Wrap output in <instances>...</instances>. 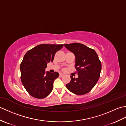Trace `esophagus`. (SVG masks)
Returning <instances> with one entry per match:
<instances>
[{"instance_id": "34e87169", "label": "esophagus", "mask_w": 126, "mask_h": 126, "mask_svg": "<svg viewBox=\"0 0 126 126\" xmlns=\"http://www.w3.org/2000/svg\"><path fill=\"white\" fill-rule=\"evenodd\" d=\"M64 75L63 74H62V73L60 74V77H62V76H63Z\"/></svg>"}]
</instances>
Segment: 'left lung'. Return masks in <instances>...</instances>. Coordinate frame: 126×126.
I'll list each match as a JSON object with an SVG mask.
<instances>
[{"label": "left lung", "instance_id": "left-lung-1", "mask_svg": "<svg viewBox=\"0 0 126 126\" xmlns=\"http://www.w3.org/2000/svg\"><path fill=\"white\" fill-rule=\"evenodd\" d=\"M64 47L75 56V68L78 78L70 76L66 84L67 89L76 95L89 93L100 78L101 63L95 51L79 43L64 44Z\"/></svg>", "mask_w": 126, "mask_h": 126}]
</instances>
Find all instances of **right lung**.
I'll return each instance as SVG.
<instances>
[{
  "mask_svg": "<svg viewBox=\"0 0 126 126\" xmlns=\"http://www.w3.org/2000/svg\"><path fill=\"white\" fill-rule=\"evenodd\" d=\"M63 44H40L25 53L20 64L21 81L28 93L34 97L43 98L53 89L59 73L45 72L47 64L53 60L55 53Z\"/></svg>",
  "mask_w": 126,
  "mask_h": 126,
  "instance_id": "obj_1",
  "label": "right lung"
}]
</instances>
